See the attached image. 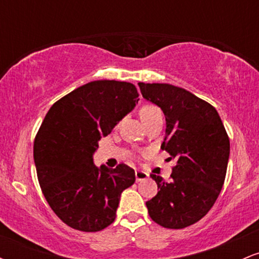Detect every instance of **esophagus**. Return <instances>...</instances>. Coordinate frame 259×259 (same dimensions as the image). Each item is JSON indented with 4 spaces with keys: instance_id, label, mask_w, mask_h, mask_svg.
Masks as SVG:
<instances>
[{
    "instance_id": "esophagus-1",
    "label": "esophagus",
    "mask_w": 259,
    "mask_h": 259,
    "mask_svg": "<svg viewBox=\"0 0 259 259\" xmlns=\"http://www.w3.org/2000/svg\"><path fill=\"white\" fill-rule=\"evenodd\" d=\"M135 178H136V181H144L148 178V174L146 173V171L136 170L135 171Z\"/></svg>"
}]
</instances>
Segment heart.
Returning a JSON list of instances; mask_svg holds the SVG:
<instances>
[{
    "label": "heart",
    "mask_w": 259,
    "mask_h": 259,
    "mask_svg": "<svg viewBox=\"0 0 259 259\" xmlns=\"http://www.w3.org/2000/svg\"><path fill=\"white\" fill-rule=\"evenodd\" d=\"M159 114H162V113H160L158 107L151 105V103L144 105L141 108H140V117H141V119L144 123H146V121L152 119L153 117H156V115H159Z\"/></svg>",
    "instance_id": "heart-1"
}]
</instances>
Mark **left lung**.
<instances>
[{"label": "left lung", "mask_w": 259, "mask_h": 259, "mask_svg": "<svg viewBox=\"0 0 259 259\" xmlns=\"http://www.w3.org/2000/svg\"><path fill=\"white\" fill-rule=\"evenodd\" d=\"M142 96L160 107L167 129L160 148L175 159L169 180L151 174L159 191L146 202L160 227L183 229L203 218L218 198L227 175L230 141L218 112L185 89L139 82Z\"/></svg>", "instance_id": "left-lung-1"}]
</instances>
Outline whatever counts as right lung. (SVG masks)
<instances>
[{
	"instance_id": "obj_1",
	"label": "right lung",
	"mask_w": 259,
	"mask_h": 259,
	"mask_svg": "<svg viewBox=\"0 0 259 259\" xmlns=\"http://www.w3.org/2000/svg\"><path fill=\"white\" fill-rule=\"evenodd\" d=\"M135 85L96 80L69 92L47 112L34 141L38 184L47 203L68 227L94 233L115 219L120 194L135 183L124 163L114 169L92 162L102 136L133 111Z\"/></svg>"
}]
</instances>
